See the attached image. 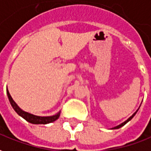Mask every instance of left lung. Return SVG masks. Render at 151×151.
I'll use <instances>...</instances> for the list:
<instances>
[{"label":"left lung","mask_w":151,"mask_h":151,"mask_svg":"<svg viewBox=\"0 0 151 151\" xmlns=\"http://www.w3.org/2000/svg\"><path fill=\"white\" fill-rule=\"evenodd\" d=\"M138 110H139V109H137V111H136V112H135V113H133L132 115V116H131V117H130L129 118H128V119H127V120H126V121L124 122H122V123H121V124H120V125L117 126V127H113V128H112V129H118V128H120V127H122V126H124V125H125L126 123H127V122H129L130 120H132V117H134V116H135V115H136V113H137V111H138Z\"/></svg>","instance_id":"left-lung-1"}]
</instances>
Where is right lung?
Returning <instances> with one entry per match:
<instances>
[{"label": "right lung", "instance_id": "add662e5", "mask_svg": "<svg viewBox=\"0 0 151 151\" xmlns=\"http://www.w3.org/2000/svg\"><path fill=\"white\" fill-rule=\"evenodd\" d=\"M6 93H7V95H8V99L10 100V104L12 106V108L14 109V111L18 113L20 117L24 118L26 121L29 122L30 123H33V124H47V123H50V122H52L56 121L60 117V113H61L60 111L57 114H55L53 116H49V117H40V116H36V115L31 114L29 113H27L25 111L22 110L17 105V104L13 100V99L10 96L8 89L6 90Z\"/></svg>", "mask_w": 151, "mask_h": 151}]
</instances>
